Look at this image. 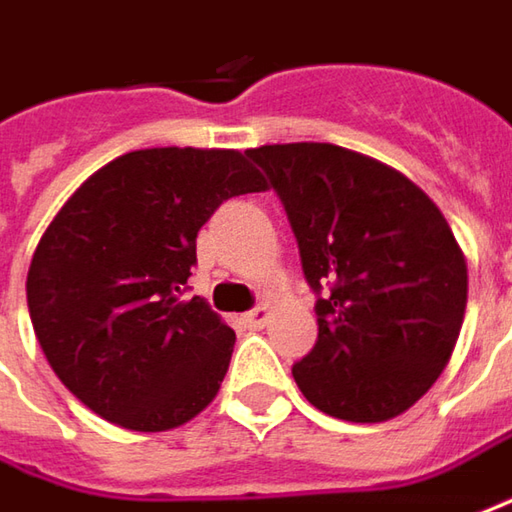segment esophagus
<instances>
[{
    "mask_svg": "<svg viewBox=\"0 0 512 512\" xmlns=\"http://www.w3.org/2000/svg\"><path fill=\"white\" fill-rule=\"evenodd\" d=\"M269 318H272V306H257V309H252L249 315H243V323L249 326V329H263L266 323H269Z\"/></svg>",
    "mask_w": 512,
    "mask_h": 512,
    "instance_id": "esophagus-1",
    "label": "esophagus"
}]
</instances>
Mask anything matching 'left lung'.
I'll return each instance as SVG.
<instances>
[{
	"label": "left lung",
	"instance_id": "8db88e82",
	"mask_svg": "<svg viewBox=\"0 0 512 512\" xmlns=\"http://www.w3.org/2000/svg\"><path fill=\"white\" fill-rule=\"evenodd\" d=\"M280 194L318 298V344L292 367L312 407L355 424L407 412L444 372L467 309V257L433 200L332 143L246 151Z\"/></svg>",
	"mask_w": 512,
	"mask_h": 512
}]
</instances>
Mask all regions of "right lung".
Returning <instances> with one entry per match:
<instances>
[{
  "label": "right lung",
  "mask_w": 512,
  "mask_h": 512,
  "mask_svg": "<svg viewBox=\"0 0 512 512\" xmlns=\"http://www.w3.org/2000/svg\"><path fill=\"white\" fill-rule=\"evenodd\" d=\"M266 191L234 148H140L97 168L54 214L28 269L36 341L100 418L166 433L214 401L234 332L183 298L197 232L237 194Z\"/></svg>",
  "instance_id": "right-lung-1"
}]
</instances>
